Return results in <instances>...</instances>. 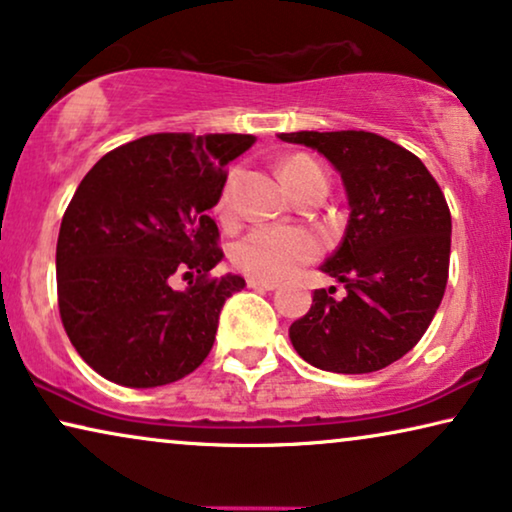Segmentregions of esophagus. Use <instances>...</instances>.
<instances>
[{"label":"esophagus","mask_w":512,"mask_h":512,"mask_svg":"<svg viewBox=\"0 0 512 512\" xmlns=\"http://www.w3.org/2000/svg\"><path fill=\"white\" fill-rule=\"evenodd\" d=\"M247 286H249V289H256V291H275L277 289L275 282H263V279H256V277H249Z\"/></svg>","instance_id":"esophagus-1"}]
</instances>
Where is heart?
Listing matches in <instances>:
<instances>
[{
    "instance_id": "1",
    "label": "heart",
    "mask_w": 512,
    "mask_h": 512,
    "mask_svg": "<svg viewBox=\"0 0 512 512\" xmlns=\"http://www.w3.org/2000/svg\"><path fill=\"white\" fill-rule=\"evenodd\" d=\"M282 179L289 191L296 195L307 186L326 184V172L305 153H293L282 163ZM233 181L235 174H228L219 198H216V212L228 214L233 205ZM321 254L319 237L303 228L284 226H261L249 230L240 237L230 251V261L244 275L263 279V282H279L303 268V265L317 261Z\"/></svg>"
}]
</instances>
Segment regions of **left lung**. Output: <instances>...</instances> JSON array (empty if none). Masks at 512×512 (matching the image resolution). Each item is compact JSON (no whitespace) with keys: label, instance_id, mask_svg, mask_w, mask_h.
<instances>
[{"label":"left lung","instance_id":"1","mask_svg":"<svg viewBox=\"0 0 512 512\" xmlns=\"http://www.w3.org/2000/svg\"><path fill=\"white\" fill-rule=\"evenodd\" d=\"M331 160L349 200L345 237L321 270L345 284L317 289L289 338L314 368L361 375L391 366L422 340L450 272L452 216L422 160L366 130L282 132Z\"/></svg>","mask_w":512,"mask_h":512}]
</instances>
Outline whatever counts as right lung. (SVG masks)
<instances>
[{
    "label": "right lung",
    "instance_id": "add662e5",
    "mask_svg": "<svg viewBox=\"0 0 512 512\" xmlns=\"http://www.w3.org/2000/svg\"><path fill=\"white\" fill-rule=\"evenodd\" d=\"M254 135L158 132L109 151L69 202L55 249L62 326L95 373L149 389L193 373L212 352L240 275L223 258L216 205L226 165ZM174 274L193 276L171 289Z\"/></svg>",
    "mask_w": 512,
    "mask_h": 512
}]
</instances>
